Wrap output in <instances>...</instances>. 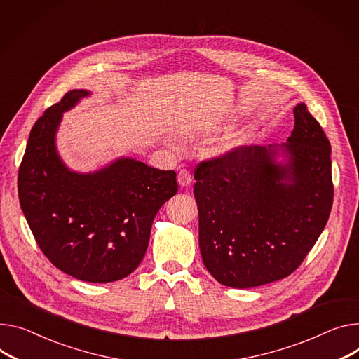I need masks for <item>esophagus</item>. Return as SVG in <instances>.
<instances>
[{
    "label": "esophagus",
    "mask_w": 359,
    "mask_h": 359,
    "mask_svg": "<svg viewBox=\"0 0 359 359\" xmlns=\"http://www.w3.org/2000/svg\"><path fill=\"white\" fill-rule=\"evenodd\" d=\"M191 181H192V177H191L189 170L184 168V170H181V171L178 172V182H180V185L187 187V185L191 184Z\"/></svg>",
    "instance_id": "34e87169"
}]
</instances>
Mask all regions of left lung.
Listing matches in <instances>:
<instances>
[{"label":"left lung","instance_id":"1","mask_svg":"<svg viewBox=\"0 0 359 359\" xmlns=\"http://www.w3.org/2000/svg\"><path fill=\"white\" fill-rule=\"evenodd\" d=\"M282 145L236 147L194 171L200 250L212 278L247 289L287 278L323 231L334 203L330 144L305 103Z\"/></svg>","mask_w":359,"mask_h":359}]
</instances>
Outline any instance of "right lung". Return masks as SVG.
<instances>
[{"instance_id":"1","label":"right lung","mask_w":359,"mask_h":359,"mask_svg":"<svg viewBox=\"0 0 359 359\" xmlns=\"http://www.w3.org/2000/svg\"><path fill=\"white\" fill-rule=\"evenodd\" d=\"M88 90H70L34 123L18 170V198L44 256L73 278L107 283L142 262L158 210L178 191L175 171L122 158L93 174L69 171L54 135Z\"/></svg>"}]
</instances>
